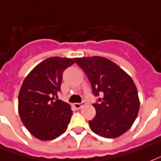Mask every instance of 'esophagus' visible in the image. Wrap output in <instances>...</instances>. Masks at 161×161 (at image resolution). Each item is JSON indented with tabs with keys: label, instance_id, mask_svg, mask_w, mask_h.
I'll list each match as a JSON object with an SVG mask.
<instances>
[{
	"label": "esophagus",
	"instance_id": "1",
	"mask_svg": "<svg viewBox=\"0 0 161 161\" xmlns=\"http://www.w3.org/2000/svg\"><path fill=\"white\" fill-rule=\"evenodd\" d=\"M85 104H86L85 102H82V103H75L74 107L76 108V109H80V108H81L83 106H85Z\"/></svg>",
	"mask_w": 161,
	"mask_h": 161
}]
</instances>
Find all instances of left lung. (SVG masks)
I'll return each instance as SVG.
<instances>
[{"instance_id":"left-lung-1","label":"left lung","mask_w":161,"mask_h":161,"mask_svg":"<svg viewBox=\"0 0 161 161\" xmlns=\"http://www.w3.org/2000/svg\"><path fill=\"white\" fill-rule=\"evenodd\" d=\"M86 74L92 94L99 97L93 103L96 116L89 121L92 132L103 138H117L130 128L139 110L138 91L134 80L108 58L93 56L75 58Z\"/></svg>"}]
</instances>
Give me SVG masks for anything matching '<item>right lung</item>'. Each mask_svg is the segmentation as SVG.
I'll return each instance as SVG.
<instances>
[{"mask_svg": "<svg viewBox=\"0 0 161 161\" xmlns=\"http://www.w3.org/2000/svg\"><path fill=\"white\" fill-rule=\"evenodd\" d=\"M74 59L48 58L34 67L22 82L18 96V112L22 123L40 140L54 139L67 129L70 106L58 99L63 73Z\"/></svg>", "mask_w": 161, "mask_h": 161, "instance_id": "1", "label": "right lung"}]
</instances>
